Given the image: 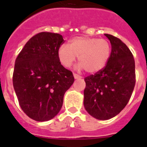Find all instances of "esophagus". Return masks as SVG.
Here are the masks:
<instances>
[{
    "label": "esophagus",
    "mask_w": 147,
    "mask_h": 147,
    "mask_svg": "<svg viewBox=\"0 0 147 147\" xmlns=\"http://www.w3.org/2000/svg\"><path fill=\"white\" fill-rule=\"evenodd\" d=\"M73 76H74V78H76V79H78V78H82V76H80L79 75H78V74H76V73L73 74Z\"/></svg>",
    "instance_id": "esophagus-1"
}]
</instances>
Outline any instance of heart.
Instances as JSON below:
<instances>
[{
  "mask_svg": "<svg viewBox=\"0 0 147 147\" xmlns=\"http://www.w3.org/2000/svg\"><path fill=\"white\" fill-rule=\"evenodd\" d=\"M111 54V46L107 40L90 36H76L69 40V46L61 45L57 51L60 63L71 67L78 57L79 69L89 73L100 71L107 65Z\"/></svg>",
  "mask_w": 147,
  "mask_h": 147,
  "instance_id": "obj_1",
  "label": "heart"
}]
</instances>
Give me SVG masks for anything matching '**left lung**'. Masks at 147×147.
Here are the masks:
<instances>
[{
    "label": "left lung",
    "instance_id": "8db88e82",
    "mask_svg": "<svg viewBox=\"0 0 147 147\" xmlns=\"http://www.w3.org/2000/svg\"><path fill=\"white\" fill-rule=\"evenodd\" d=\"M111 44V57L100 71L85 78L84 106L98 120L114 117L125 107L136 82L132 53L120 39L105 34Z\"/></svg>",
    "mask_w": 147,
    "mask_h": 147
}]
</instances>
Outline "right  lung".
I'll return each mask as SVG.
<instances>
[{"mask_svg":"<svg viewBox=\"0 0 147 147\" xmlns=\"http://www.w3.org/2000/svg\"><path fill=\"white\" fill-rule=\"evenodd\" d=\"M64 40L59 33L33 36L17 55L13 85L20 106L36 121H47L59 112L63 97L74 82L73 74L58 58Z\"/></svg>","mask_w":147,"mask_h":147,"instance_id":"right-lung-1","label":"right lung"}]
</instances>
